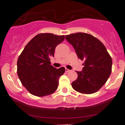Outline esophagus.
Wrapping results in <instances>:
<instances>
[{"label":"esophagus","mask_w":125,"mask_h":125,"mask_svg":"<svg viewBox=\"0 0 125 125\" xmlns=\"http://www.w3.org/2000/svg\"><path fill=\"white\" fill-rule=\"evenodd\" d=\"M71 71V70H69V69H68V68H65V71H66V72H70V71Z\"/></svg>","instance_id":"obj_1"}]
</instances>
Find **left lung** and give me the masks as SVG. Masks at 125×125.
Wrapping results in <instances>:
<instances>
[{
    "mask_svg": "<svg viewBox=\"0 0 125 125\" xmlns=\"http://www.w3.org/2000/svg\"><path fill=\"white\" fill-rule=\"evenodd\" d=\"M65 38L74 48L79 59L84 61L82 71H76L78 76L71 83L72 87L84 94L98 92L112 71V58L106 47L88 33H73L66 35Z\"/></svg>",
    "mask_w": 125,
    "mask_h": 125,
    "instance_id": "left-lung-1",
    "label": "left lung"
}]
</instances>
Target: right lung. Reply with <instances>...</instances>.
Returning <instances> with one entry per match:
<instances>
[{"mask_svg": "<svg viewBox=\"0 0 125 125\" xmlns=\"http://www.w3.org/2000/svg\"><path fill=\"white\" fill-rule=\"evenodd\" d=\"M65 39V35L40 33L33 37L24 48L17 62V73L22 85L29 93L44 96L54 93L59 79L65 69L51 65L50 57H54L57 46Z\"/></svg>", "mask_w": 125, "mask_h": 125, "instance_id": "right-lung-1", "label": "right lung"}]
</instances>
